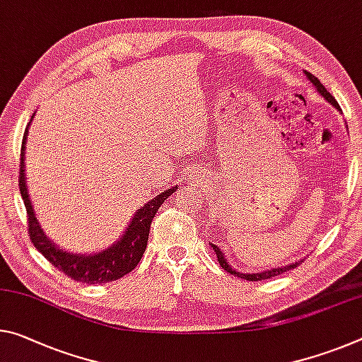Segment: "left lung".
<instances>
[{
    "label": "left lung",
    "instance_id": "obj_1",
    "mask_svg": "<svg viewBox=\"0 0 362 362\" xmlns=\"http://www.w3.org/2000/svg\"><path fill=\"white\" fill-rule=\"evenodd\" d=\"M305 74H306V77L309 78V82H311L314 87H315V90L319 91L320 95H322V98H325L327 101L330 103L332 106H335L338 111H341L340 109V106H338V103L335 101V98L334 96H332L329 91L325 90V87L322 83L319 82V78L315 77V76H313L311 72H308V71H305ZM211 246H212V250H214V253H216V256H217V261H219V264H221V267L223 269V271H227V272H230L232 275H237V277H240V279H245V280H251V282H256V280H266V279H271V277H275V275H280V274H284V272H286V271H290V269H295L298 264H300L301 261H298V262H293V264H288V266H280V267H277V269H267V271H264V272H256V274H243V272H238V271H235V269H232L230 267V264L227 262V259H226V256H223V253L221 251V248L219 246H216V245H212L211 243Z\"/></svg>",
    "mask_w": 362,
    "mask_h": 362
}]
</instances>
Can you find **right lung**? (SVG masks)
I'll return each mask as SVG.
<instances>
[{
  "instance_id": "1",
  "label": "right lung",
  "mask_w": 362,
  "mask_h": 362,
  "mask_svg": "<svg viewBox=\"0 0 362 362\" xmlns=\"http://www.w3.org/2000/svg\"><path fill=\"white\" fill-rule=\"evenodd\" d=\"M28 125H30V122H28ZM28 125L25 129L24 139H22L19 188L28 216V237H30L32 243L35 245V248L47 257L56 269H59L62 274H66L69 279L76 280V282L90 285L107 284L134 271L146 250L148 235H150L153 217L156 216V211L160 208V204L164 203V199H168L170 194L175 192L177 187L168 188V190H164L163 193L156 194L150 203H146L145 206H141L140 209H136L122 237H120V240H117L116 243L109 246V248H105L103 251H98V253L91 255L69 253V251H64L57 245H54L47 235H45V232L42 230V226H40V222L37 221L35 212H33L30 198H28L24 168Z\"/></svg>"
}]
</instances>
